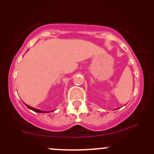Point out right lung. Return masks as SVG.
I'll use <instances>...</instances> for the list:
<instances>
[{
  "instance_id": "obj_1",
  "label": "right lung",
  "mask_w": 154,
  "mask_h": 154,
  "mask_svg": "<svg viewBox=\"0 0 154 154\" xmlns=\"http://www.w3.org/2000/svg\"><path fill=\"white\" fill-rule=\"evenodd\" d=\"M25 105L27 106V108H29V109L32 110V111L35 112H39V113H46V112H45V111H42V110H40V109H35V108H33V107H31L28 106V105H27L25 103ZM51 112H54V111H51Z\"/></svg>"
}]
</instances>
